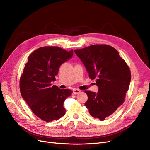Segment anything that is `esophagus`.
<instances>
[{
	"mask_svg": "<svg viewBox=\"0 0 150 150\" xmlns=\"http://www.w3.org/2000/svg\"><path fill=\"white\" fill-rule=\"evenodd\" d=\"M80 92H81L80 90L74 89L73 90V94H78L79 93H80Z\"/></svg>",
	"mask_w": 150,
	"mask_h": 150,
	"instance_id": "obj_1",
	"label": "esophagus"
}]
</instances>
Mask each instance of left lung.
<instances>
[{"mask_svg": "<svg viewBox=\"0 0 150 150\" xmlns=\"http://www.w3.org/2000/svg\"><path fill=\"white\" fill-rule=\"evenodd\" d=\"M74 52L99 87L97 93L84 91L88 96L85 106L92 117L104 120L125 101L131 81L130 68L110 45H93Z\"/></svg>", "mask_w": 150, "mask_h": 150, "instance_id": "left-lung-1", "label": "left lung"}]
</instances>
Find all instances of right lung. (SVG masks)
Segmentation results:
<instances>
[{
  "instance_id": "add662e5",
  "label": "right lung",
  "mask_w": 150,
  "mask_h": 150,
  "mask_svg": "<svg viewBox=\"0 0 150 150\" xmlns=\"http://www.w3.org/2000/svg\"><path fill=\"white\" fill-rule=\"evenodd\" d=\"M73 50L66 51L57 46H45L35 50L28 58L20 79L23 99L34 114L46 122L64 115L63 103L73 91L51 86L60 66L69 59Z\"/></svg>"
}]
</instances>
